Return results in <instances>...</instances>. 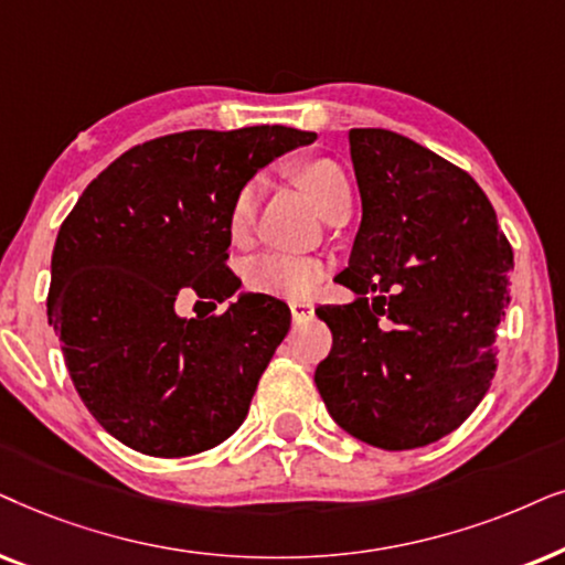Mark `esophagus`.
<instances>
[{
    "instance_id": "1",
    "label": "esophagus",
    "mask_w": 565,
    "mask_h": 565,
    "mask_svg": "<svg viewBox=\"0 0 565 565\" xmlns=\"http://www.w3.org/2000/svg\"><path fill=\"white\" fill-rule=\"evenodd\" d=\"M289 310H291V318H295V322H302V320H310L312 318L315 305L312 302H305V299H291Z\"/></svg>"
}]
</instances>
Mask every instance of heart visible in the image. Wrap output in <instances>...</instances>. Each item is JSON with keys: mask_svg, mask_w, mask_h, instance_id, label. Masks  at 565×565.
Instances as JSON below:
<instances>
[{"mask_svg": "<svg viewBox=\"0 0 565 565\" xmlns=\"http://www.w3.org/2000/svg\"><path fill=\"white\" fill-rule=\"evenodd\" d=\"M297 178L318 212L326 216L333 209L335 201L349 195V183L345 175L335 162L330 160H307L299 164ZM260 199V178L245 180L243 185L232 193L227 216H224V227H227V237L235 245H245L250 239L255 209H258ZM322 276H326V263L315 255H299V253H281L268 250L255 255L245 263L243 278L245 287L255 291V295L268 297H310L315 289L320 287Z\"/></svg>", "mask_w": 565, "mask_h": 565, "instance_id": "1", "label": "heart"}]
</instances>
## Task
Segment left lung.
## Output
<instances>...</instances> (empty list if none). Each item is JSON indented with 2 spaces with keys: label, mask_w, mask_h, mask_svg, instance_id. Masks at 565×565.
Wrapping results in <instances>:
<instances>
[{
  "label": "left lung",
  "mask_w": 565,
  "mask_h": 565,
  "mask_svg": "<svg viewBox=\"0 0 565 565\" xmlns=\"http://www.w3.org/2000/svg\"><path fill=\"white\" fill-rule=\"evenodd\" d=\"M349 145L361 224L338 278L356 299L315 310L333 333L315 385L366 445L426 447L491 387L514 253L457 164L387 129H351Z\"/></svg>",
  "instance_id": "1"
}]
</instances>
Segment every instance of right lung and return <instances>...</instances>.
<instances>
[{
	"mask_svg": "<svg viewBox=\"0 0 565 565\" xmlns=\"http://www.w3.org/2000/svg\"><path fill=\"white\" fill-rule=\"evenodd\" d=\"M312 141L289 126L168 134L110 162L64 220L49 318L82 403L126 447L199 455L245 420L289 307L247 291L222 315L185 320L175 299L235 295L239 278L224 266L232 193Z\"/></svg>",
	"mask_w": 565,
	"mask_h": 565,
	"instance_id": "obj_1",
	"label": "right lung"
}]
</instances>
